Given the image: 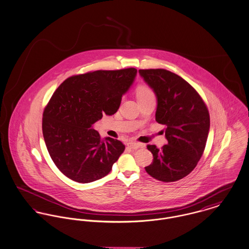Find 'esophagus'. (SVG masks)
Segmentation results:
<instances>
[{"mask_svg":"<svg viewBox=\"0 0 249 249\" xmlns=\"http://www.w3.org/2000/svg\"><path fill=\"white\" fill-rule=\"evenodd\" d=\"M128 147H130L131 149H139L141 147H143L144 145L143 144H141V143H137V142H128Z\"/></svg>","mask_w":249,"mask_h":249,"instance_id":"34e87169","label":"esophagus"}]
</instances>
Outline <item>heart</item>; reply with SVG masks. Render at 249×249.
<instances>
[{"label":"heart","mask_w":249,"mask_h":249,"mask_svg":"<svg viewBox=\"0 0 249 249\" xmlns=\"http://www.w3.org/2000/svg\"><path fill=\"white\" fill-rule=\"evenodd\" d=\"M136 95H137V98L139 101L155 97L153 90L150 89L148 86H145V85H141L137 88Z\"/></svg>","instance_id":"heart-1"}]
</instances>
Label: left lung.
<instances>
[{
    "label": "left lung",
    "instance_id": "left-lung-1",
    "mask_svg": "<svg viewBox=\"0 0 249 249\" xmlns=\"http://www.w3.org/2000/svg\"><path fill=\"white\" fill-rule=\"evenodd\" d=\"M157 97L156 121L165 125L168 143L148 145L154 160L145 171L152 178L174 182L197 165L210 131V115L197 91L179 75L163 69L139 70Z\"/></svg>",
    "mask_w": 249,
    "mask_h": 249
}]
</instances>
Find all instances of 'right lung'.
<instances>
[{
  "label": "right lung",
  "mask_w": 249,
  "mask_h": 249,
  "mask_svg": "<svg viewBox=\"0 0 249 249\" xmlns=\"http://www.w3.org/2000/svg\"><path fill=\"white\" fill-rule=\"evenodd\" d=\"M136 75L134 68L96 71L69 77L53 92L43 112L42 133L53 161L70 179H101L124 151L120 141L102 139L93 124L103 114L116 113Z\"/></svg>",
  "instance_id": "right-lung-1"
}]
</instances>
